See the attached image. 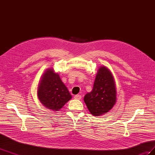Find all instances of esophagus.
Returning <instances> with one entry per match:
<instances>
[{
  "mask_svg": "<svg viewBox=\"0 0 155 155\" xmlns=\"http://www.w3.org/2000/svg\"><path fill=\"white\" fill-rule=\"evenodd\" d=\"M74 98H75V99H76V100H81V95H79V94L75 95L74 96Z\"/></svg>",
  "mask_w": 155,
  "mask_h": 155,
  "instance_id": "esophagus-1",
  "label": "esophagus"
}]
</instances>
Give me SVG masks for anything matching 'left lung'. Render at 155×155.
<instances>
[{
    "mask_svg": "<svg viewBox=\"0 0 155 155\" xmlns=\"http://www.w3.org/2000/svg\"><path fill=\"white\" fill-rule=\"evenodd\" d=\"M116 100V91L113 76L105 67L99 68L92 91L84 97V101L94 116H100L109 112Z\"/></svg>",
    "mask_w": 155,
    "mask_h": 155,
    "instance_id": "obj_1",
    "label": "left lung"
}]
</instances>
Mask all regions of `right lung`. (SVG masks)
Here are the masks:
<instances>
[{
    "label": "right lung",
    "instance_id": "obj_1",
    "mask_svg": "<svg viewBox=\"0 0 155 155\" xmlns=\"http://www.w3.org/2000/svg\"><path fill=\"white\" fill-rule=\"evenodd\" d=\"M40 101L49 109L58 111L72 98L58 74L48 69L43 74L37 90Z\"/></svg>",
    "mask_w": 155,
    "mask_h": 155
}]
</instances>
